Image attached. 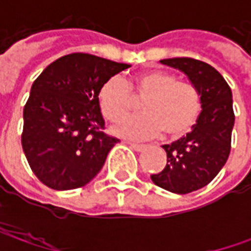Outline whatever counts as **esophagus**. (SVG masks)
<instances>
[{
  "label": "esophagus",
  "instance_id": "obj_1",
  "mask_svg": "<svg viewBox=\"0 0 251 251\" xmlns=\"http://www.w3.org/2000/svg\"><path fill=\"white\" fill-rule=\"evenodd\" d=\"M130 147L134 151H137V152H141V151H144L147 148L145 145H141V144H130Z\"/></svg>",
  "mask_w": 251,
  "mask_h": 251
}]
</instances>
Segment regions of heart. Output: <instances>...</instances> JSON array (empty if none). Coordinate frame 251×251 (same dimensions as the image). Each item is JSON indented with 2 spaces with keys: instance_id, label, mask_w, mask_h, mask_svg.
Returning a JSON list of instances; mask_svg holds the SVG:
<instances>
[{
  "instance_id": "obj_1",
  "label": "heart",
  "mask_w": 251,
  "mask_h": 251,
  "mask_svg": "<svg viewBox=\"0 0 251 251\" xmlns=\"http://www.w3.org/2000/svg\"><path fill=\"white\" fill-rule=\"evenodd\" d=\"M131 93L144 98V113L113 126L111 132L117 137L151 140L163 130L168 137L177 138L193 128L201 111V98L193 83L178 81L169 71L152 70L135 76L130 89L120 75L106 79L98 93L101 114L111 121L123 119L132 109Z\"/></svg>"
}]
</instances>
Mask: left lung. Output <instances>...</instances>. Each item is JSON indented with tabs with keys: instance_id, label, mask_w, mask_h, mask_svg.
<instances>
[{
	"instance_id": "obj_1",
	"label": "left lung",
	"mask_w": 251,
	"mask_h": 251,
	"mask_svg": "<svg viewBox=\"0 0 251 251\" xmlns=\"http://www.w3.org/2000/svg\"><path fill=\"white\" fill-rule=\"evenodd\" d=\"M163 65L187 75L201 98V111L187 135L162 145L168 163L152 181L176 194L205 187L226 163L235 124L232 91L209 64L188 57L160 60Z\"/></svg>"
}]
</instances>
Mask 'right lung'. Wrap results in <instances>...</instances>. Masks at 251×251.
<instances>
[{"mask_svg": "<svg viewBox=\"0 0 251 251\" xmlns=\"http://www.w3.org/2000/svg\"><path fill=\"white\" fill-rule=\"evenodd\" d=\"M130 67L74 53L55 60L37 76L24 109L22 148L47 187H82L100 172L119 140L103 132L98 93L106 79Z\"/></svg>", "mask_w": 251, "mask_h": 251, "instance_id": "add662e5", "label": "right lung"}]
</instances>
